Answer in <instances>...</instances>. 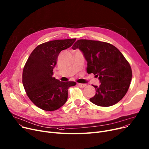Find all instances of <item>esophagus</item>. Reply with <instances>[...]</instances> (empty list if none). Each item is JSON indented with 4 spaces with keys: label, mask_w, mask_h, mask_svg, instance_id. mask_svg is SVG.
<instances>
[{
    "label": "esophagus",
    "mask_w": 149,
    "mask_h": 149,
    "mask_svg": "<svg viewBox=\"0 0 149 149\" xmlns=\"http://www.w3.org/2000/svg\"><path fill=\"white\" fill-rule=\"evenodd\" d=\"M77 85H78L79 87H82V88H83V87H86V84H80V83H78V84H77Z\"/></svg>",
    "instance_id": "obj_1"
}]
</instances>
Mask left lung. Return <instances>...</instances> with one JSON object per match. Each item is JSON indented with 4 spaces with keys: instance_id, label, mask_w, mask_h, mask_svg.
Here are the masks:
<instances>
[{
    "instance_id": "1",
    "label": "left lung",
    "mask_w": 149,
    "mask_h": 149,
    "mask_svg": "<svg viewBox=\"0 0 149 149\" xmlns=\"http://www.w3.org/2000/svg\"><path fill=\"white\" fill-rule=\"evenodd\" d=\"M72 48H78L87 62V72L98 77L101 84L93 86L95 95L90 99L93 104L110 107L125 96L132 80V69L125 57L111 44L99 41L79 39Z\"/></svg>"
}]
</instances>
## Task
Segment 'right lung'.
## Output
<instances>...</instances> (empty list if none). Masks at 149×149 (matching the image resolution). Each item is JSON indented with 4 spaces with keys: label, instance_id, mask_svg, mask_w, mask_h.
<instances>
[{
    "label": "right lung",
    "instance_id": "add662e5",
    "mask_svg": "<svg viewBox=\"0 0 149 149\" xmlns=\"http://www.w3.org/2000/svg\"><path fill=\"white\" fill-rule=\"evenodd\" d=\"M76 39H58L37 46L29 57L23 71V84L27 96L38 107L52 111L67 101L73 81L62 82L53 77L59 53L70 47Z\"/></svg>",
    "mask_w": 149,
    "mask_h": 149
}]
</instances>
